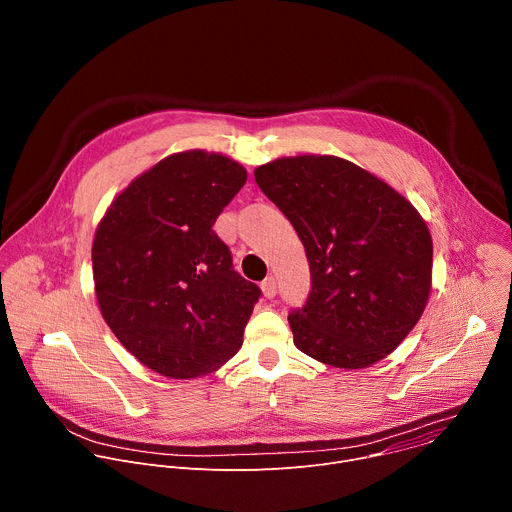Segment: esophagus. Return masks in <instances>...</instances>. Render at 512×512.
<instances>
[{"label": "esophagus", "instance_id": "1", "mask_svg": "<svg viewBox=\"0 0 512 512\" xmlns=\"http://www.w3.org/2000/svg\"><path fill=\"white\" fill-rule=\"evenodd\" d=\"M261 289H263V296L265 298H269V300L275 298V294H277V279L273 275L265 277L263 283H261Z\"/></svg>", "mask_w": 512, "mask_h": 512}]
</instances>
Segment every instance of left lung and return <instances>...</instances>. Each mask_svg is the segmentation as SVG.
I'll use <instances>...</instances> for the list:
<instances>
[{
	"label": "left lung",
	"instance_id": "1",
	"mask_svg": "<svg viewBox=\"0 0 512 512\" xmlns=\"http://www.w3.org/2000/svg\"><path fill=\"white\" fill-rule=\"evenodd\" d=\"M255 182L304 243L312 291L287 316L296 346L338 369L391 354L421 318L433 245L419 212L389 184L334 156L281 158Z\"/></svg>",
	"mask_w": 512,
	"mask_h": 512
}]
</instances>
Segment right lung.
I'll return each instance as SVG.
<instances>
[{
    "mask_svg": "<svg viewBox=\"0 0 512 512\" xmlns=\"http://www.w3.org/2000/svg\"><path fill=\"white\" fill-rule=\"evenodd\" d=\"M245 182V168L221 154H174L133 180L97 229L101 314L164 377L216 371L243 344L261 289L235 271L212 225Z\"/></svg>",
    "mask_w": 512,
    "mask_h": 512,
    "instance_id": "right-lung-1",
    "label": "right lung"
}]
</instances>
